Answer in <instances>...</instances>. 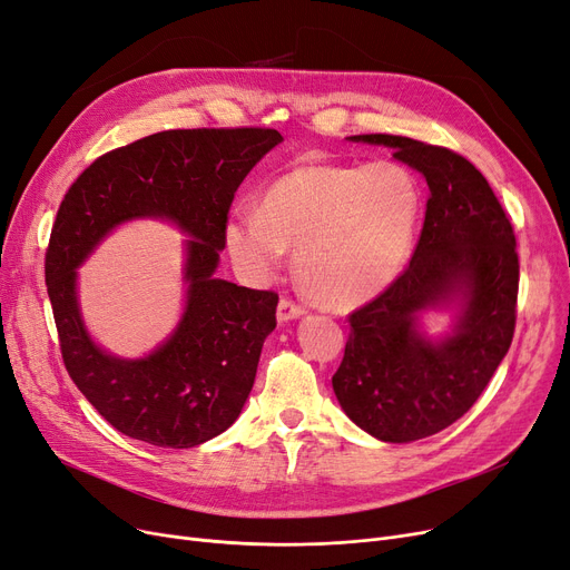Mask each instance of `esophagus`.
Masks as SVG:
<instances>
[{
    "label": "esophagus",
    "instance_id": "obj_1",
    "mask_svg": "<svg viewBox=\"0 0 570 570\" xmlns=\"http://www.w3.org/2000/svg\"><path fill=\"white\" fill-rule=\"evenodd\" d=\"M305 314V307L303 305H298L295 301H291V298H282L279 301V305H277V318L282 321H291V318H298V316H303Z\"/></svg>",
    "mask_w": 570,
    "mask_h": 570
}]
</instances>
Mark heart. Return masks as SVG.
Instances as JSON below:
<instances>
[{"label": "heart", "mask_w": 570, "mask_h": 570, "mask_svg": "<svg viewBox=\"0 0 570 570\" xmlns=\"http://www.w3.org/2000/svg\"><path fill=\"white\" fill-rule=\"evenodd\" d=\"M419 209L416 184L399 165H303L272 181L263 205H235L224 242L235 267L252 282H269L288 246H298L295 267L312 298L352 307L399 277L412 252Z\"/></svg>", "instance_id": "1"}]
</instances>
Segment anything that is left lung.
<instances>
[{"label":"left lung","instance_id":"obj_1","mask_svg":"<svg viewBox=\"0 0 570 570\" xmlns=\"http://www.w3.org/2000/svg\"><path fill=\"white\" fill-rule=\"evenodd\" d=\"M393 148L429 184L412 261L375 301L350 314V340L333 375L346 416L384 442H412L461 419L510 350L519 258L512 224L482 171L444 146L399 135H354ZM460 301L452 336L433 343L415 316Z\"/></svg>","mask_w":570,"mask_h":570}]
</instances>
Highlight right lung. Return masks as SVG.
Wrapping results in <instances>:
<instances>
[{"instance_id": "obj_1", "label": "right lung", "mask_w": 570, "mask_h": 570, "mask_svg": "<svg viewBox=\"0 0 570 570\" xmlns=\"http://www.w3.org/2000/svg\"><path fill=\"white\" fill-rule=\"evenodd\" d=\"M282 141L272 128L165 130L97 158L69 186L46 249V286L69 377L107 422L156 448L188 450L224 433L249 399L275 291L216 279L224 226L254 165ZM167 217L187 240V309L144 360L102 353L76 301V267L116 225Z\"/></svg>"}]
</instances>
